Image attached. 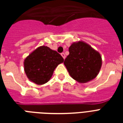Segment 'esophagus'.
I'll return each instance as SVG.
<instances>
[{"mask_svg":"<svg viewBox=\"0 0 123 123\" xmlns=\"http://www.w3.org/2000/svg\"><path fill=\"white\" fill-rule=\"evenodd\" d=\"M61 55L62 57H63L64 59L66 58V55H65V54H64V53H61Z\"/></svg>","mask_w":123,"mask_h":123,"instance_id":"obj_1","label":"esophagus"}]
</instances>
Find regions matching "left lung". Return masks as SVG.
Returning <instances> with one entry per match:
<instances>
[{"label":"left lung","instance_id":"1","mask_svg":"<svg viewBox=\"0 0 123 123\" xmlns=\"http://www.w3.org/2000/svg\"><path fill=\"white\" fill-rule=\"evenodd\" d=\"M69 52L64 64L74 80L86 83L97 76L102 64L99 52L83 41L73 43Z\"/></svg>","mask_w":123,"mask_h":123}]
</instances>
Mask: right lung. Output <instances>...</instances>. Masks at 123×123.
<instances>
[{"label": "right lung", "instance_id": "add662e5", "mask_svg": "<svg viewBox=\"0 0 123 123\" xmlns=\"http://www.w3.org/2000/svg\"><path fill=\"white\" fill-rule=\"evenodd\" d=\"M64 59L59 53L45 46L36 49L24 61V70L30 80L38 85L48 82L54 69Z\"/></svg>", "mask_w": 123, "mask_h": 123}]
</instances>
